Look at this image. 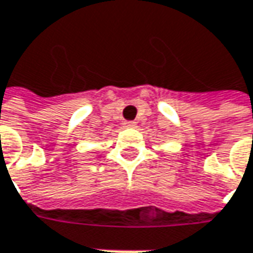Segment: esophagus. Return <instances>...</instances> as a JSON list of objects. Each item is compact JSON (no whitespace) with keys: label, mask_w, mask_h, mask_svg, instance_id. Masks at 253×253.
I'll list each match as a JSON object with an SVG mask.
<instances>
[{"label":"esophagus","mask_w":253,"mask_h":253,"mask_svg":"<svg viewBox=\"0 0 253 253\" xmlns=\"http://www.w3.org/2000/svg\"><path fill=\"white\" fill-rule=\"evenodd\" d=\"M123 125H125V127H127V128H133V127H135V122L128 120V122H125Z\"/></svg>","instance_id":"esophagus-1"}]
</instances>
